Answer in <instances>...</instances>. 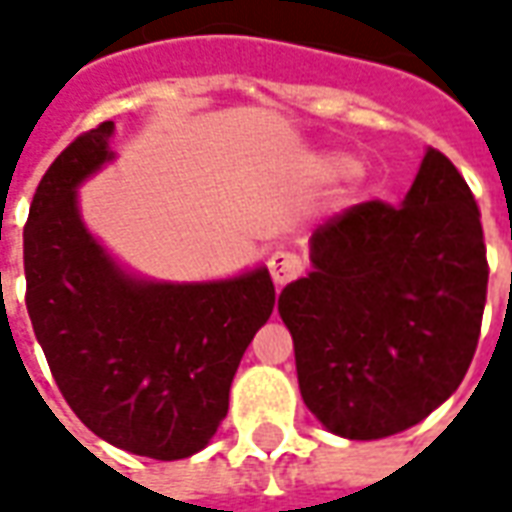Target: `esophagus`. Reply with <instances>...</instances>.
<instances>
[{
	"label": "esophagus",
	"mask_w": 512,
	"mask_h": 512,
	"mask_svg": "<svg viewBox=\"0 0 512 512\" xmlns=\"http://www.w3.org/2000/svg\"><path fill=\"white\" fill-rule=\"evenodd\" d=\"M268 271H271V279L277 285H288L290 279H296L301 274V260L299 255H293L288 249H274L268 252Z\"/></svg>",
	"instance_id": "34e87169"
}]
</instances>
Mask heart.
<instances>
[{
	"mask_svg": "<svg viewBox=\"0 0 512 512\" xmlns=\"http://www.w3.org/2000/svg\"><path fill=\"white\" fill-rule=\"evenodd\" d=\"M315 169L318 172H343L348 180H356L362 175V169L356 164H348L340 153H323V156L315 158Z\"/></svg>",
	"mask_w": 512,
	"mask_h": 512,
	"instance_id": "b5f03b06",
	"label": "heart"
}]
</instances>
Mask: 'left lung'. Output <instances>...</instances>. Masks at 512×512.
Masks as SVG:
<instances>
[{
	"instance_id": "obj_1",
	"label": "left lung",
	"mask_w": 512,
	"mask_h": 512,
	"mask_svg": "<svg viewBox=\"0 0 512 512\" xmlns=\"http://www.w3.org/2000/svg\"><path fill=\"white\" fill-rule=\"evenodd\" d=\"M310 260L279 293L307 408L359 441L422 422L463 381L483 323V224L461 172L428 147L406 200L329 219Z\"/></svg>"
}]
</instances>
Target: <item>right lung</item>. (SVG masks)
Here are the masks:
<instances>
[{
  "instance_id": "1",
  "label": "right lung",
  "mask_w": 512,
  "mask_h": 512,
  "mask_svg": "<svg viewBox=\"0 0 512 512\" xmlns=\"http://www.w3.org/2000/svg\"><path fill=\"white\" fill-rule=\"evenodd\" d=\"M106 120L54 158L24 227L27 312L73 414L120 450L178 461L227 417L230 384L271 318L266 266L216 282H153L117 266L76 189L115 153Z\"/></svg>"
}]
</instances>
